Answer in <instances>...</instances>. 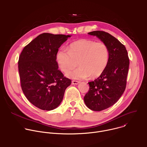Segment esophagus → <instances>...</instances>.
I'll list each match as a JSON object with an SVG mask.
<instances>
[{"mask_svg": "<svg viewBox=\"0 0 147 147\" xmlns=\"http://www.w3.org/2000/svg\"><path fill=\"white\" fill-rule=\"evenodd\" d=\"M80 81H72V84L73 85H77L80 83Z\"/></svg>", "mask_w": 147, "mask_h": 147, "instance_id": "1", "label": "esophagus"}]
</instances>
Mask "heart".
I'll return each instance as SVG.
<instances>
[{
  "label": "heart",
  "instance_id": "1",
  "mask_svg": "<svg viewBox=\"0 0 147 147\" xmlns=\"http://www.w3.org/2000/svg\"><path fill=\"white\" fill-rule=\"evenodd\" d=\"M109 59L106 44L89 39L77 40L70 45L68 50L61 48L56 55L57 65L62 72L74 69L78 63L80 67L66 73L67 77L74 80L100 77L107 67Z\"/></svg>",
  "mask_w": 147,
  "mask_h": 147
}]
</instances>
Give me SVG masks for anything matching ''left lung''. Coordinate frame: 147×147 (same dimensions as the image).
<instances>
[{"label":"left lung","mask_w":147,"mask_h":147,"mask_svg":"<svg viewBox=\"0 0 147 147\" xmlns=\"http://www.w3.org/2000/svg\"><path fill=\"white\" fill-rule=\"evenodd\" d=\"M88 34L105 42L109 51L106 70L97 79L88 82L89 90L84 98L85 104L90 110L100 111L114 105L123 93L129 59L125 45L110 34L100 30Z\"/></svg>","instance_id":"obj_1"}]
</instances>
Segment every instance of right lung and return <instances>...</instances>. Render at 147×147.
Returning <instances> with one entry per match:
<instances>
[{
  "instance_id": "right-lung-1",
  "label": "right lung",
  "mask_w": 147,
  "mask_h": 147,
  "mask_svg": "<svg viewBox=\"0 0 147 147\" xmlns=\"http://www.w3.org/2000/svg\"><path fill=\"white\" fill-rule=\"evenodd\" d=\"M71 35L44 33L24 47L19 57L18 70L22 91L34 106L50 111L62 102L71 80L58 70L56 55Z\"/></svg>"
}]
</instances>
